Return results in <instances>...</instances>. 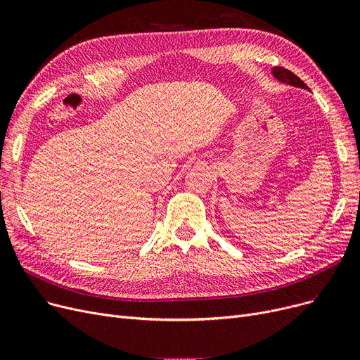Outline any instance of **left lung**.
<instances>
[{
  "instance_id": "1",
  "label": "left lung",
  "mask_w": 360,
  "mask_h": 360,
  "mask_svg": "<svg viewBox=\"0 0 360 360\" xmlns=\"http://www.w3.org/2000/svg\"><path fill=\"white\" fill-rule=\"evenodd\" d=\"M273 75L274 77L278 80V82H281V83H288V84H290V86H295V87H302V89H308L309 90V87L302 82L296 74H293L292 71H289V70H286V68H283V67H274L273 68Z\"/></svg>"
}]
</instances>
